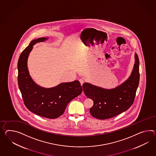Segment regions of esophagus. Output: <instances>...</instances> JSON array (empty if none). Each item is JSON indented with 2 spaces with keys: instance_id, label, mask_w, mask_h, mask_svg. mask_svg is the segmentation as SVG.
<instances>
[{
  "instance_id": "34e87169",
  "label": "esophagus",
  "mask_w": 156,
  "mask_h": 156,
  "mask_svg": "<svg viewBox=\"0 0 156 156\" xmlns=\"http://www.w3.org/2000/svg\"><path fill=\"white\" fill-rule=\"evenodd\" d=\"M79 80H80V83L81 84V85H82L84 83L83 79H82V78H81V79H80Z\"/></svg>"
}]
</instances>
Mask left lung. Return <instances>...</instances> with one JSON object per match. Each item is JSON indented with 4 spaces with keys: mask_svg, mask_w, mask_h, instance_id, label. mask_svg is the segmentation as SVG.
I'll return each mask as SVG.
<instances>
[{
    "mask_svg": "<svg viewBox=\"0 0 156 156\" xmlns=\"http://www.w3.org/2000/svg\"><path fill=\"white\" fill-rule=\"evenodd\" d=\"M139 79V60L135 53V64L131 75L116 87L106 89L89 83L83 84L84 94L94 101L90 109L92 116L99 119H106L129 109L133 104Z\"/></svg>",
    "mask_w": 156,
    "mask_h": 156,
    "instance_id": "obj_1",
    "label": "left lung"
}]
</instances>
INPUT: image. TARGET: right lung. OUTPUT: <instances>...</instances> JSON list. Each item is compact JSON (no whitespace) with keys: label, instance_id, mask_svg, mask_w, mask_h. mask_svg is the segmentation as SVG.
Masks as SVG:
<instances>
[{"label":"right lung","instance_id":"right-lung-1","mask_svg":"<svg viewBox=\"0 0 156 156\" xmlns=\"http://www.w3.org/2000/svg\"><path fill=\"white\" fill-rule=\"evenodd\" d=\"M48 38L33 40L23 51L18 61V84L27 108L34 114L54 119L64 113L68 103L80 95L82 87L79 80L61 83L51 88L41 87L31 78L27 68V59L33 46Z\"/></svg>","mask_w":156,"mask_h":156}]
</instances>
